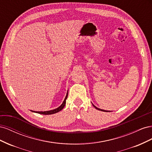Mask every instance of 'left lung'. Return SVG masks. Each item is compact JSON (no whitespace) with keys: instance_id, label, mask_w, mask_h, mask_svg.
Returning <instances> with one entry per match:
<instances>
[{"instance_id":"8db88e82","label":"left lung","mask_w":152,"mask_h":152,"mask_svg":"<svg viewBox=\"0 0 152 152\" xmlns=\"http://www.w3.org/2000/svg\"><path fill=\"white\" fill-rule=\"evenodd\" d=\"M93 107H95L96 108V109H97V110H100V111H103V112H107V111H106V110H102V109H99V108H97L96 107H95V106L93 104Z\"/></svg>"}]
</instances>
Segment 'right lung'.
<instances>
[{"label": "right lung", "instance_id": "1", "mask_svg": "<svg viewBox=\"0 0 152 152\" xmlns=\"http://www.w3.org/2000/svg\"><path fill=\"white\" fill-rule=\"evenodd\" d=\"M67 97H68V93H67L66 97H65V99H64L63 102L61 104V105L60 106V107H59L58 108H57L56 109H54V110H50V111H46V112H35V111H31V112L37 113H40V114H43V115H50V114H54V113H56L57 112H59V111H61V110L64 107H65V104H66V99H67Z\"/></svg>", "mask_w": 152, "mask_h": 152}]
</instances>
